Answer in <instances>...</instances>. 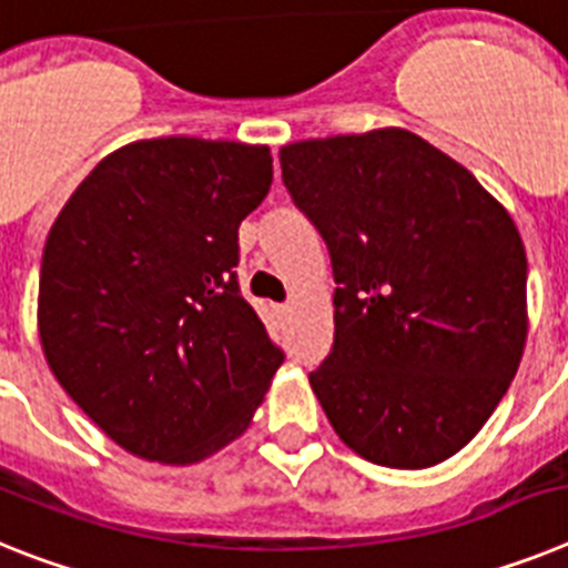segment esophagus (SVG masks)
<instances>
[{
	"mask_svg": "<svg viewBox=\"0 0 568 568\" xmlns=\"http://www.w3.org/2000/svg\"><path fill=\"white\" fill-rule=\"evenodd\" d=\"M288 308H291V305H288V303H283V305H277V312H280V314H288Z\"/></svg>",
	"mask_w": 568,
	"mask_h": 568,
	"instance_id": "obj_1",
	"label": "esophagus"
}]
</instances>
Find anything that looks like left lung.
I'll list each match as a JSON object with an SVG mask.
<instances>
[{
    "label": "left lung",
    "instance_id": "left-lung-1",
    "mask_svg": "<svg viewBox=\"0 0 568 568\" xmlns=\"http://www.w3.org/2000/svg\"><path fill=\"white\" fill-rule=\"evenodd\" d=\"M280 165L337 283L332 354L308 374L328 423L377 466L457 455L526 345V248L509 211L403 128L291 142Z\"/></svg>",
    "mask_w": 568,
    "mask_h": 568
}]
</instances>
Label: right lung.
Returning <instances> with one entry per match:
<instances>
[{"instance_id":"right-lung-1","label":"right lung","mask_w":568,"mask_h":568,"mask_svg":"<svg viewBox=\"0 0 568 568\" xmlns=\"http://www.w3.org/2000/svg\"><path fill=\"white\" fill-rule=\"evenodd\" d=\"M271 176L265 145L142 140L59 211L39 339L59 386L131 455L185 466L229 446L285 359L234 271Z\"/></svg>"}]
</instances>
